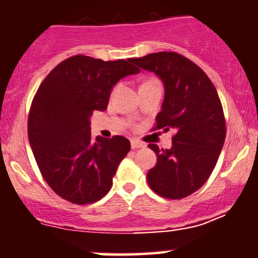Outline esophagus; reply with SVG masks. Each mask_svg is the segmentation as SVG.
<instances>
[{
  "mask_svg": "<svg viewBox=\"0 0 258 258\" xmlns=\"http://www.w3.org/2000/svg\"><path fill=\"white\" fill-rule=\"evenodd\" d=\"M131 147L134 148V150H137V148L146 147V145L143 142H141V141H138V140H132L131 141Z\"/></svg>",
  "mask_w": 258,
  "mask_h": 258,
  "instance_id": "esophagus-1",
  "label": "esophagus"
}]
</instances>
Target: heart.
Returning <instances> with one entry per match:
<instances>
[{
	"label": "heart",
	"instance_id": "b5f03b06",
	"mask_svg": "<svg viewBox=\"0 0 258 258\" xmlns=\"http://www.w3.org/2000/svg\"><path fill=\"white\" fill-rule=\"evenodd\" d=\"M150 81H153V80H150Z\"/></svg>",
	"mask_w": 258,
	"mask_h": 258
}]
</instances>
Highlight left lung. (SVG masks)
Wrapping results in <instances>:
<instances>
[{
	"instance_id": "obj_1",
	"label": "left lung",
	"mask_w": 258,
	"mask_h": 258,
	"mask_svg": "<svg viewBox=\"0 0 258 258\" xmlns=\"http://www.w3.org/2000/svg\"><path fill=\"white\" fill-rule=\"evenodd\" d=\"M131 61L153 72L164 84L154 130H175L170 150L148 145L157 154V164L148 172L147 181L161 197L183 199L204 185L224 146L226 122L218 91L197 64L175 51L152 53Z\"/></svg>"
}]
</instances>
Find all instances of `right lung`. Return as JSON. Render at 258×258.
I'll list each match as a JSON object with an SVG mask.
<instances>
[{"mask_svg": "<svg viewBox=\"0 0 258 258\" xmlns=\"http://www.w3.org/2000/svg\"><path fill=\"white\" fill-rule=\"evenodd\" d=\"M141 70L131 59L105 61L74 55L38 88L28 115V138L43 178L73 204H93L108 193L131 143L123 136L91 137L90 116L105 111L113 85Z\"/></svg>", "mask_w": 258, "mask_h": 258, "instance_id": "1", "label": "right lung"}]
</instances>
